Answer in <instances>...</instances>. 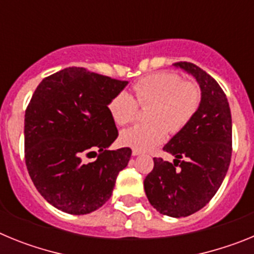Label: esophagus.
I'll return each mask as SVG.
<instances>
[{"mask_svg":"<svg viewBox=\"0 0 254 254\" xmlns=\"http://www.w3.org/2000/svg\"><path fill=\"white\" fill-rule=\"evenodd\" d=\"M141 152H142V151H140V150H137V149L132 150V155H133V156H137V155H140Z\"/></svg>","mask_w":254,"mask_h":254,"instance_id":"esophagus-1","label":"esophagus"}]
</instances>
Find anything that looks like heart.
<instances>
[{
  "label": "heart",
  "instance_id": "1",
  "mask_svg": "<svg viewBox=\"0 0 254 254\" xmlns=\"http://www.w3.org/2000/svg\"><path fill=\"white\" fill-rule=\"evenodd\" d=\"M134 98L127 91L116 94L108 109L117 125L134 122L138 104L150 105L151 123H142L121 133L123 145L140 151L151 150L167 140L168 132L178 133L192 121L201 104L198 87L177 73L160 71L140 78L133 85Z\"/></svg>",
  "mask_w": 254,
  "mask_h": 254
}]
</instances>
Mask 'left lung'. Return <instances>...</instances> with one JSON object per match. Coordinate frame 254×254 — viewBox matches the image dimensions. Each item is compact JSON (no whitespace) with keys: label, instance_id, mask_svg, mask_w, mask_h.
I'll return each mask as SVG.
<instances>
[{"label":"left lung","instance_id":"1","mask_svg":"<svg viewBox=\"0 0 254 254\" xmlns=\"http://www.w3.org/2000/svg\"><path fill=\"white\" fill-rule=\"evenodd\" d=\"M201 87V104L190 123L163 147L174 163L154 158L143 181L147 199L163 215L186 217L207 205L232 159V114L216 80L190 62H177Z\"/></svg>","mask_w":254,"mask_h":254}]
</instances>
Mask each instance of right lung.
Listing matches in <instances>:
<instances>
[{"instance_id":"add662e5","label":"right lung","mask_w":254,"mask_h":254,"mask_svg":"<svg viewBox=\"0 0 254 254\" xmlns=\"http://www.w3.org/2000/svg\"><path fill=\"white\" fill-rule=\"evenodd\" d=\"M127 84L67 67L35 89L25 111V164L38 192L58 210L90 214L111 198L132 150H108L118 137L108 104ZM95 149L97 160L82 163Z\"/></svg>"}]
</instances>
